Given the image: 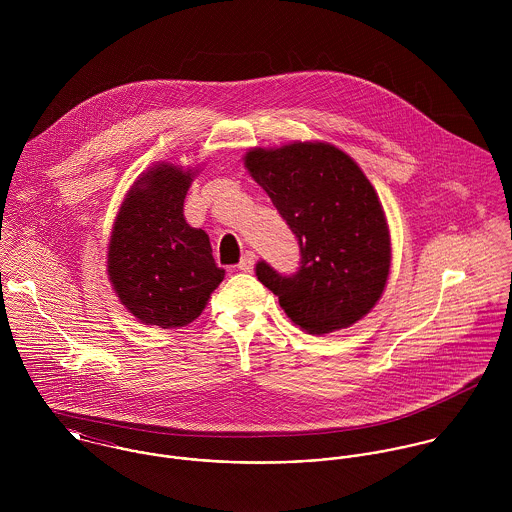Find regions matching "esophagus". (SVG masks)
<instances>
[{
    "instance_id": "34e87169",
    "label": "esophagus",
    "mask_w": 512,
    "mask_h": 512,
    "mask_svg": "<svg viewBox=\"0 0 512 512\" xmlns=\"http://www.w3.org/2000/svg\"><path fill=\"white\" fill-rule=\"evenodd\" d=\"M254 264H256V254L250 252V250H246V252L242 254L240 262H238V270H242V272H252V270H254Z\"/></svg>"
}]
</instances>
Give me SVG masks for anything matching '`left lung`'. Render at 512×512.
Listing matches in <instances>:
<instances>
[{"instance_id": "obj_1", "label": "left lung", "mask_w": 512, "mask_h": 512, "mask_svg": "<svg viewBox=\"0 0 512 512\" xmlns=\"http://www.w3.org/2000/svg\"><path fill=\"white\" fill-rule=\"evenodd\" d=\"M244 165L288 222L301 254L292 276L260 260L258 280L307 333L323 335L363 319L388 280L390 234L361 167L321 142L256 147Z\"/></svg>"}]
</instances>
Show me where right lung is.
Wrapping results in <instances>:
<instances>
[{
  "mask_svg": "<svg viewBox=\"0 0 512 512\" xmlns=\"http://www.w3.org/2000/svg\"><path fill=\"white\" fill-rule=\"evenodd\" d=\"M193 171L159 163L126 195L108 246V276L122 305L146 325L195 321L224 280L209 234L183 217Z\"/></svg>",
  "mask_w": 512,
  "mask_h": 512,
  "instance_id": "obj_1",
  "label": "right lung"
}]
</instances>
